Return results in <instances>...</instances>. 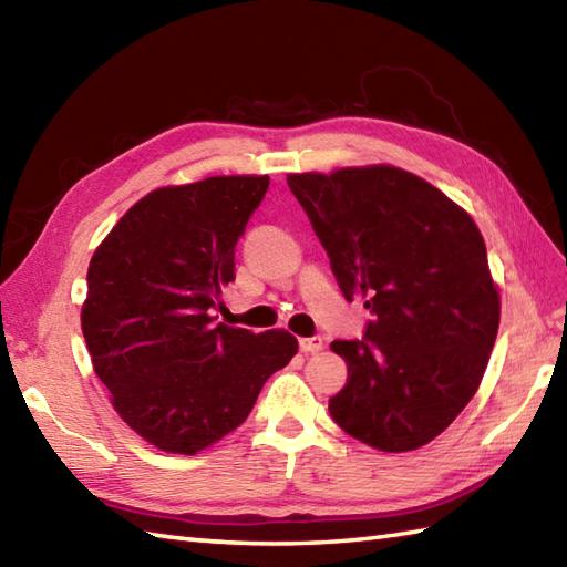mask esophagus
<instances>
[{
    "label": "esophagus",
    "mask_w": 567,
    "mask_h": 567,
    "mask_svg": "<svg viewBox=\"0 0 567 567\" xmlns=\"http://www.w3.org/2000/svg\"><path fill=\"white\" fill-rule=\"evenodd\" d=\"M299 348H302V353H319L323 348V339H321V336H309V339H299Z\"/></svg>",
    "instance_id": "esophagus-1"
}]
</instances>
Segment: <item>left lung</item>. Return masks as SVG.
I'll return each instance as SVG.
<instances>
[{
	"label": "left lung",
	"instance_id": "8db88e82",
	"mask_svg": "<svg viewBox=\"0 0 567 567\" xmlns=\"http://www.w3.org/2000/svg\"><path fill=\"white\" fill-rule=\"evenodd\" d=\"M348 302L365 299L363 339L329 412L384 453L439 436L473 400L499 329V295L475 221L441 189L392 165L287 177Z\"/></svg>",
	"mask_w": 567,
	"mask_h": 567
}]
</instances>
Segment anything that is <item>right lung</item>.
<instances>
[{
    "label": "right lung",
    "instance_id": "right-lung-1",
    "mask_svg": "<svg viewBox=\"0 0 567 567\" xmlns=\"http://www.w3.org/2000/svg\"><path fill=\"white\" fill-rule=\"evenodd\" d=\"M268 187V175H231L155 189L90 260L82 333L94 372L118 416L155 449L192 455L221 441L297 353L292 333L214 317Z\"/></svg>",
    "mask_w": 567,
    "mask_h": 567
}]
</instances>
